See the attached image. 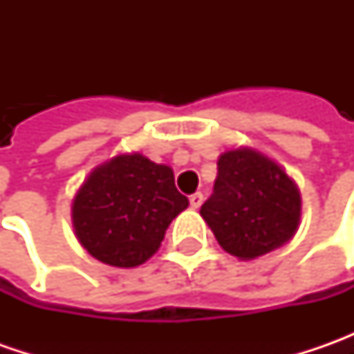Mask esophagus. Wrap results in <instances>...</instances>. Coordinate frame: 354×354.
I'll return each instance as SVG.
<instances>
[{"mask_svg":"<svg viewBox=\"0 0 354 354\" xmlns=\"http://www.w3.org/2000/svg\"><path fill=\"white\" fill-rule=\"evenodd\" d=\"M189 203H191V209H198L203 205V193H193L189 197Z\"/></svg>","mask_w":354,"mask_h":354,"instance_id":"esophagus-1","label":"esophagus"}]
</instances>
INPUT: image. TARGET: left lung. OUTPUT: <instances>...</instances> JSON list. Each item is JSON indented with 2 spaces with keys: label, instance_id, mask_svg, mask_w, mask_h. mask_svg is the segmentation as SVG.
<instances>
[{
  "label": "left lung",
  "instance_id": "8db88e82",
  "mask_svg": "<svg viewBox=\"0 0 354 354\" xmlns=\"http://www.w3.org/2000/svg\"><path fill=\"white\" fill-rule=\"evenodd\" d=\"M211 198L201 207L223 250L256 260L290 242L301 223V193L286 169L254 147H232L216 161Z\"/></svg>",
  "mask_w": 354,
  "mask_h": 354
}]
</instances>
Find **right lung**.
Here are the masks:
<instances>
[{"mask_svg": "<svg viewBox=\"0 0 354 354\" xmlns=\"http://www.w3.org/2000/svg\"><path fill=\"white\" fill-rule=\"evenodd\" d=\"M187 207L169 165L131 151L90 171L71 212L90 256L114 268H138L159 250L171 221Z\"/></svg>", "mask_w": 354, "mask_h": 354, "instance_id": "1", "label": "right lung"}]
</instances>
